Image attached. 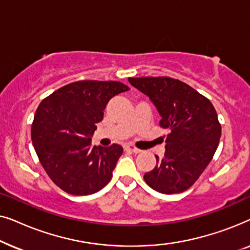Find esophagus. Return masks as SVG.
<instances>
[{
	"mask_svg": "<svg viewBox=\"0 0 250 250\" xmlns=\"http://www.w3.org/2000/svg\"><path fill=\"white\" fill-rule=\"evenodd\" d=\"M126 151H132V152H135V153H138V152H140L141 151V150L140 149H138L136 148L135 146H133V145H127V146H125V148H124Z\"/></svg>",
	"mask_w": 250,
	"mask_h": 250,
	"instance_id": "1",
	"label": "esophagus"
}]
</instances>
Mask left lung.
<instances>
[{
    "label": "left lung",
    "instance_id": "8db88e82",
    "mask_svg": "<svg viewBox=\"0 0 250 250\" xmlns=\"http://www.w3.org/2000/svg\"><path fill=\"white\" fill-rule=\"evenodd\" d=\"M158 109L159 126L166 128L165 156L143 175L160 193L183 192L199 179L213 159L221 138L214 105L190 85L170 77L128 78Z\"/></svg>",
    "mask_w": 250,
    "mask_h": 250
}]
</instances>
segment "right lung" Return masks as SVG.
I'll return each instance as SVG.
<instances>
[{
	"mask_svg": "<svg viewBox=\"0 0 250 250\" xmlns=\"http://www.w3.org/2000/svg\"><path fill=\"white\" fill-rule=\"evenodd\" d=\"M115 81H77L43 99L32 124V141L52 182L73 196H87L109 183L123 146H93L91 136L110 99L128 91Z\"/></svg>",
	"mask_w": 250,
	"mask_h": 250,
	"instance_id": "obj_1",
	"label": "right lung"
}]
</instances>
